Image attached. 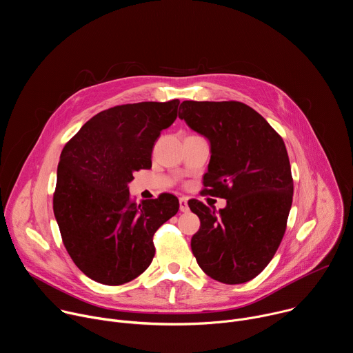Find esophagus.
Segmentation results:
<instances>
[{"instance_id":"obj_1","label":"esophagus","mask_w":353,"mask_h":353,"mask_svg":"<svg viewBox=\"0 0 353 353\" xmlns=\"http://www.w3.org/2000/svg\"><path fill=\"white\" fill-rule=\"evenodd\" d=\"M179 201H180V211L181 212H188L190 208H188V204H187V198L181 196Z\"/></svg>"}]
</instances>
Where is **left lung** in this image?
Here are the masks:
<instances>
[{"label":"left lung","instance_id":"8db88e82","mask_svg":"<svg viewBox=\"0 0 353 353\" xmlns=\"http://www.w3.org/2000/svg\"><path fill=\"white\" fill-rule=\"evenodd\" d=\"M180 109L179 117L211 142L201 194L226 199L219 214L188 201L201 222L192 254L212 279L244 283L270 264L286 230L293 179L285 142L261 114L236 100H184Z\"/></svg>","mask_w":353,"mask_h":353}]
</instances>
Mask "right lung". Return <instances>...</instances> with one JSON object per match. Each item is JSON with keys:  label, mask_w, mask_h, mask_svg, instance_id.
<instances>
[{"label": "right lung", "mask_w": 353, "mask_h": 353, "mask_svg": "<svg viewBox=\"0 0 353 353\" xmlns=\"http://www.w3.org/2000/svg\"><path fill=\"white\" fill-rule=\"evenodd\" d=\"M179 99L110 108L93 116L65 143L53 210L75 265L103 285L141 275L155 256V232L179 211L169 192L137 204L132 173L152 168L161 131L177 117Z\"/></svg>", "instance_id": "1"}]
</instances>
